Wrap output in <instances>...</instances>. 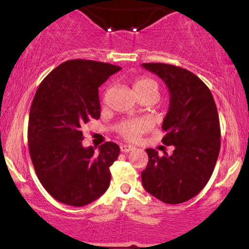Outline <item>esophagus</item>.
<instances>
[{
  "label": "esophagus",
  "mask_w": 249,
  "mask_h": 249,
  "mask_svg": "<svg viewBox=\"0 0 249 249\" xmlns=\"http://www.w3.org/2000/svg\"><path fill=\"white\" fill-rule=\"evenodd\" d=\"M120 149H121V152L127 153V152L132 151V149H135V147H134V146L128 145V144H121L120 145Z\"/></svg>",
  "instance_id": "obj_1"
}]
</instances>
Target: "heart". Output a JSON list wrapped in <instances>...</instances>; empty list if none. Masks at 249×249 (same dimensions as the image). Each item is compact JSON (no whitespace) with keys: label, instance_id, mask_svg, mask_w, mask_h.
Listing matches in <instances>:
<instances>
[{"label":"heart","instance_id":"1","mask_svg":"<svg viewBox=\"0 0 249 249\" xmlns=\"http://www.w3.org/2000/svg\"><path fill=\"white\" fill-rule=\"evenodd\" d=\"M134 88L137 94L146 93V91H154V93L158 94L159 84L149 77H141L139 79L136 80ZM151 127L152 122L148 119H130V120L120 122L117 129L119 134L124 136V138L135 141Z\"/></svg>","mask_w":249,"mask_h":249}]
</instances>
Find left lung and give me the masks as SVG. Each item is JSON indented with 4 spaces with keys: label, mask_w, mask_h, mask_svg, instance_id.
<instances>
[{
    "label": "left lung",
    "mask_w": 249,
    "mask_h": 249,
    "mask_svg": "<svg viewBox=\"0 0 249 249\" xmlns=\"http://www.w3.org/2000/svg\"><path fill=\"white\" fill-rule=\"evenodd\" d=\"M161 78L170 91V107L162 142L175 146L168 155L147 148L148 163L142 172L144 188L166 204L195 197L212 176L221 145L216 105L209 87L196 74L166 63H142Z\"/></svg>",
    "instance_id": "left-lung-1"
}]
</instances>
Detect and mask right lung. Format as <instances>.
Here are the masks:
<instances>
[{
	"label": "right lung",
	"mask_w": 249,
	"mask_h": 249,
	"mask_svg": "<svg viewBox=\"0 0 249 249\" xmlns=\"http://www.w3.org/2000/svg\"><path fill=\"white\" fill-rule=\"evenodd\" d=\"M121 68L91 60H69L44 78L28 122L29 154L40 183L71 206L87 205L110 186V166L120 147L113 142L83 147V127L100 119L98 87Z\"/></svg>",
	"instance_id": "1"
}]
</instances>
